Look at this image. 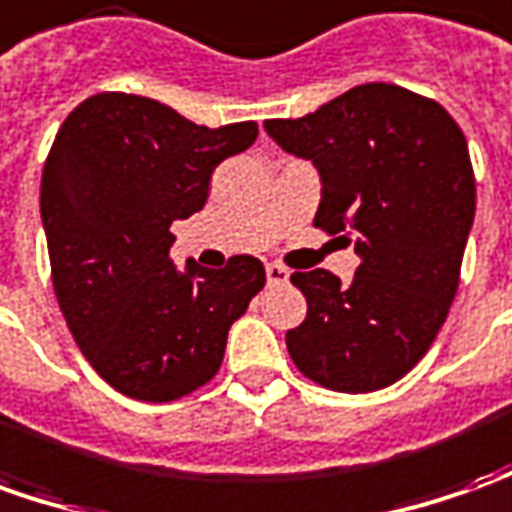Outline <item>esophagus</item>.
<instances>
[{"mask_svg": "<svg viewBox=\"0 0 512 512\" xmlns=\"http://www.w3.org/2000/svg\"><path fill=\"white\" fill-rule=\"evenodd\" d=\"M266 280H269V285L285 283L288 280V269L280 266V263H266Z\"/></svg>", "mask_w": 512, "mask_h": 512, "instance_id": "34e87169", "label": "esophagus"}]
</instances>
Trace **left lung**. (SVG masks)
<instances>
[{"label": "left lung", "instance_id": "1", "mask_svg": "<svg viewBox=\"0 0 512 512\" xmlns=\"http://www.w3.org/2000/svg\"><path fill=\"white\" fill-rule=\"evenodd\" d=\"M285 154L308 159L322 198L314 227L353 243V283L294 271L308 300L285 333L302 375L336 392H375L426 356L460 285L474 224L468 142L440 103L395 83H361L300 120H266Z\"/></svg>", "mask_w": 512, "mask_h": 512}]
</instances>
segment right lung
Instances as JSON below:
<instances>
[{"label":"right lung","instance_id":"add662e5","mask_svg":"<svg viewBox=\"0 0 512 512\" xmlns=\"http://www.w3.org/2000/svg\"><path fill=\"white\" fill-rule=\"evenodd\" d=\"M255 139V123L207 128L125 92L83 100L55 134L41 176L55 297L83 356L128 398L204 387L266 285L252 255L224 269L170 260L173 221L201 210L212 170Z\"/></svg>","mask_w":512,"mask_h":512}]
</instances>
